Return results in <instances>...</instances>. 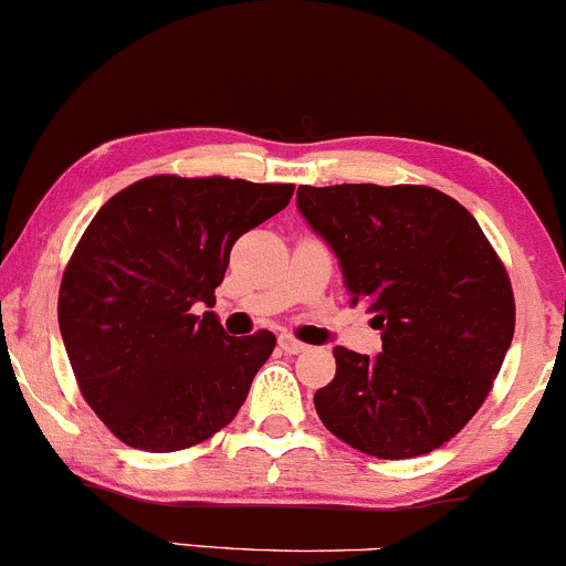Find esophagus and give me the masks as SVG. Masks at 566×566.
I'll return each mask as SVG.
<instances>
[{
	"instance_id": "34e87169",
	"label": "esophagus",
	"mask_w": 566,
	"mask_h": 566,
	"mask_svg": "<svg viewBox=\"0 0 566 566\" xmlns=\"http://www.w3.org/2000/svg\"><path fill=\"white\" fill-rule=\"evenodd\" d=\"M279 348L284 350V354H290V356H295V354H303L305 348V343H301V340H295V337H290V335H282L279 337Z\"/></svg>"
}]
</instances>
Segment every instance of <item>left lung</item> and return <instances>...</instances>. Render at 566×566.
I'll return each mask as SVG.
<instances>
[{
  "mask_svg": "<svg viewBox=\"0 0 566 566\" xmlns=\"http://www.w3.org/2000/svg\"><path fill=\"white\" fill-rule=\"evenodd\" d=\"M297 207L382 337L375 359L335 346V378L314 394L322 423L380 460L439 450L484 405L516 327L495 247L431 186H301Z\"/></svg>",
  "mask_w": 566,
  "mask_h": 566,
  "instance_id": "left-lung-1",
  "label": "left lung"
}]
</instances>
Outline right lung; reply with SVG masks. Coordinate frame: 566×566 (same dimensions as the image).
<instances>
[{"instance_id": "obj_1", "label": "right lung", "mask_w": 566, "mask_h": 566, "mask_svg": "<svg viewBox=\"0 0 566 566\" xmlns=\"http://www.w3.org/2000/svg\"><path fill=\"white\" fill-rule=\"evenodd\" d=\"M292 191L151 175L90 220L63 271L57 324L84 401L116 439L175 452L237 418L276 337H231L199 311L216 305L233 242L284 210Z\"/></svg>"}]
</instances>
